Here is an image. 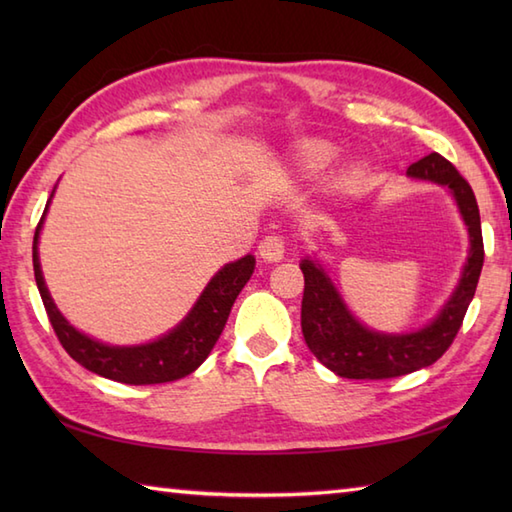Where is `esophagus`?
<instances>
[{"label":"esophagus","instance_id":"esophagus-1","mask_svg":"<svg viewBox=\"0 0 512 512\" xmlns=\"http://www.w3.org/2000/svg\"><path fill=\"white\" fill-rule=\"evenodd\" d=\"M257 250H259V257H262L264 262L275 264V262H281V259H284L286 246H284V239H281L279 235H268V237L262 239V242H259Z\"/></svg>","mask_w":512,"mask_h":512}]
</instances>
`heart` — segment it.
Instances as JSON below:
<instances>
[{
	"label": "heart",
	"mask_w": 512,
	"mask_h": 512,
	"mask_svg": "<svg viewBox=\"0 0 512 512\" xmlns=\"http://www.w3.org/2000/svg\"><path fill=\"white\" fill-rule=\"evenodd\" d=\"M339 154L332 143L323 138H303L292 149V169L297 171V176L301 178H317L321 173L332 165V160ZM361 165H352L347 167L339 178H336V187L339 189H352L356 187V182L361 180Z\"/></svg>",
	"instance_id": "obj_1"
}]
</instances>
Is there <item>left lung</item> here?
<instances>
[{
  "instance_id": "obj_1",
  "label": "left lung",
  "mask_w": 512,
  "mask_h": 512,
  "mask_svg": "<svg viewBox=\"0 0 512 512\" xmlns=\"http://www.w3.org/2000/svg\"><path fill=\"white\" fill-rule=\"evenodd\" d=\"M407 176L447 187L458 204L466 231H469V255H466L460 281L436 317L420 330L385 334L369 330L354 317L317 257H303L299 264L306 279L301 301L303 339L310 352L336 376L383 380L433 365L449 350L466 308L473 301L484 264L482 222L473 189L458 169L440 154H429L413 162L407 169Z\"/></svg>"
}]
</instances>
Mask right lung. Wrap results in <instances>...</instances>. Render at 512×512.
<instances>
[{
    "mask_svg": "<svg viewBox=\"0 0 512 512\" xmlns=\"http://www.w3.org/2000/svg\"><path fill=\"white\" fill-rule=\"evenodd\" d=\"M54 189L46 204L32 242V266H35V279L43 306H46L48 319L57 332L61 345L65 347L76 363L103 378L116 380L125 385H156L171 383L195 372L211 354L213 345L220 339L231 314L233 303L239 292L246 286L255 270V257L244 255L237 262L222 266L211 277L209 284L202 290L198 301L193 303L187 317L167 334L158 336L156 341L140 345H110L96 341L92 336L76 330L74 325L59 312L57 303L52 301L46 279L39 264V233L43 220H46L48 206L52 202Z\"/></svg>",
    "mask_w": 512,
    "mask_h": 512,
    "instance_id": "obj_1",
    "label": "right lung"
}]
</instances>
